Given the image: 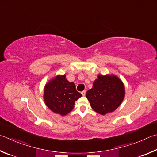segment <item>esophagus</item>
<instances>
[{"label":"esophagus","instance_id":"esophagus-1","mask_svg":"<svg viewBox=\"0 0 157 157\" xmlns=\"http://www.w3.org/2000/svg\"><path fill=\"white\" fill-rule=\"evenodd\" d=\"M86 90L82 91V95H83V96H84L85 95H86Z\"/></svg>","mask_w":157,"mask_h":157}]
</instances>
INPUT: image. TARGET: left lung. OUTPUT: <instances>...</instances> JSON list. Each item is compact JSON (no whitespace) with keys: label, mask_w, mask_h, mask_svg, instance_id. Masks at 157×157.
I'll return each mask as SVG.
<instances>
[{"label":"left lung","mask_w":157,"mask_h":157,"mask_svg":"<svg viewBox=\"0 0 157 157\" xmlns=\"http://www.w3.org/2000/svg\"><path fill=\"white\" fill-rule=\"evenodd\" d=\"M86 96L93 109L104 115L113 112L120 106L125 96V88L117 76L99 75Z\"/></svg>","instance_id":"8db88e82"}]
</instances>
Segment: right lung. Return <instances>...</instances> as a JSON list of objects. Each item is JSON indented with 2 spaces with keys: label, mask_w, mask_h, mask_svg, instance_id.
Here are the masks:
<instances>
[{
  "label": "right lung",
  "mask_w": 157,
  "mask_h": 157,
  "mask_svg": "<svg viewBox=\"0 0 157 157\" xmlns=\"http://www.w3.org/2000/svg\"><path fill=\"white\" fill-rule=\"evenodd\" d=\"M82 97L76 90L73 82H69L66 75H58L45 85L44 99L47 107L53 113L62 116L73 109L75 101Z\"/></svg>",
  "instance_id": "right-lung-1"
}]
</instances>
